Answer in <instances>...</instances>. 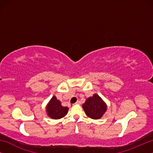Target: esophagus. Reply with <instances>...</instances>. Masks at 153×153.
Segmentation results:
<instances>
[{
    "label": "esophagus",
    "instance_id": "34e87169",
    "mask_svg": "<svg viewBox=\"0 0 153 153\" xmlns=\"http://www.w3.org/2000/svg\"><path fill=\"white\" fill-rule=\"evenodd\" d=\"M80 104H81V102H80L79 100H77V101L75 103V105H80Z\"/></svg>",
    "mask_w": 153,
    "mask_h": 153
}]
</instances>
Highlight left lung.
I'll list each match as a JSON object with an SVG mask.
<instances>
[{"mask_svg": "<svg viewBox=\"0 0 153 153\" xmlns=\"http://www.w3.org/2000/svg\"><path fill=\"white\" fill-rule=\"evenodd\" d=\"M82 107L88 117L94 120H98L107 110V106L98 94H94L86 100Z\"/></svg>", "mask_w": 153, "mask_h": 153, "instance_id": "8db88e82", "label": "left lung"}]
</instances>
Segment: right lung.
I'll return each mask as SVG.
<instances>
[{"label":"right lung","instance_id":"right-lung-1","mask_svg":"<svg viewBox=\"0 0 153 153\" xmlns=\"http://www.w3.org/2000/svg\"><path fill=\"white\" fill-rule=\"evenodd\" d=\"M46 111L49 117L55 120H57V119L63 117L67 115L68 112V108L63 107L61 104V102L56 99L55 97H53L47 105Z\"/></svg>","mask_w":153,"mask_h":153}]
</instances>
